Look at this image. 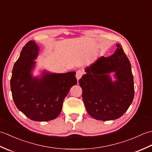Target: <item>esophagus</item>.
I'll use <instances>...</instances> for the list:
<instances>
[{
	"label": "esophagus",
	"mask_w": 152,
	"mask_h": 152,
	"mask_svg": "<svg viewBox=\"0 0 152 152\" xmlns=\"http://www.w3.org/2000/svg\"><path fill=\"white\" fill-rule=\"evenodd\" d=\"M82 75H83V72L81 70H78V71H77L76 74V77L77 80H78V81L82 78Z\"/></svg>",
	"instance_id": "34e87169"
}]
</instances>
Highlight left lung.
Masks as SVG:
<instances>
[{"mask_svg": "<svg viewBox=\"0 0 152 152\" xmlns=\"http://www.w3.org/2000/svg\"><path fill=\"white\" fill-rule=\"evenodd\" d=\"M111 56L99 58L86 69L80 79L82 99L88 114L101 121L114 120L124 114L134 98L133 76L130 61L120 44ZM115 72L116 81L109 74Z\"/></svg>", "mask_w": 152, "mask_h": 152, "instance_id": "obj_1", "label": "left lung"}]
</instances>
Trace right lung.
Instances as JSON below:
<instances>
[{
    "mask_svg": "<svg viewBox=\"0 0 152 152\" xmlns=\"http://www.w3.org/2000/svg\"><path fill=\"white\" fill-rule=\"evenodd\" d=\"M38 47L30 40L23 48L12 70L10 87L15 106L31 120L47 121L56 119L70 89L77 83L76 72L49 73L33 77L31 71Z\"/></svg>",
    "mask_w": 152,
    "mask_h": 152,
    "instance_id": "right-lung-1",
    "label": "right lung"
}]
</instances>
